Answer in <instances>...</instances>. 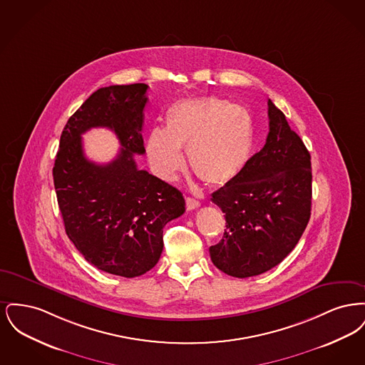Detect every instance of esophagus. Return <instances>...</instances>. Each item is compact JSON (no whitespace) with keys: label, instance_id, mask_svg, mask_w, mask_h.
<instances>
[{"label":"esophagus","instance_id":"1","mask_svg":"<svg viewBox=\"0 0 365 365\" xmlns=\"http://www.w3.org/2000/svg\"><path fill=\"white\" fill-rule=\"evenodd\" d=\"M200 201H197V200H194V198H191V197H187L186 198V207L189 210H192V209L200 208Z\"/></svg>","mask_w":365,"mask_h":365}]
</instances>
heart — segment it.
Listing matches in <instances>:
<instances>
[{
  "label": "heart",
  "mask_w": 365,
  "mask_h": 365,
  "mask_svg": "<svg viewBox=\"0 0 365 365\" xmlns=\"http://www.w3.org/2000/svg\"><path fill=\"white\" fill-rule=\"evenodd\" d=\"M253 123L241 105L208 97L180 100L165 112V130L153 128L146 155L153 173L174 180L185 165L213 186L226 185L242 173L252 150Z\"/></svg>",
  "instance_id": "heart-1"
}]
</instances>
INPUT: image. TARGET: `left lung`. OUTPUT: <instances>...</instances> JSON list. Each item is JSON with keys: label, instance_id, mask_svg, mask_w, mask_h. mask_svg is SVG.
<instances>
[{"label": "left lung", "instance_id": "obj_1", "mask_svg": "<svg viewBox=\"0 0 365 365\" xmlns=\"http://www.w3.org/2000/svg\"><path fill=\"white\" fill-rule=\"evenodd\" d=\"M268 118L264 148L210 198L226 213L223 238L209 247L210 260L235 278L256 277L278 265L311 217V155L271 100Z\"/></svg>", "mask_w": 365, "mask_h": 365}]
</instances>
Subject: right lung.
Instances as JSON below:
<instances>
[{"mask_svg":"<svg viewBox=\"0 0 365 365\" xmlns=\"http://www.w3.org/2000/svg\"><path fill=\"white\" fill-rule=\"evenodd\" d=\"M145 83L101 87L66 124L53 180L66 232L96 268L124 278L152 269L163 252V228L185 213L174 186L138 170L143 155ZM94 126L112 129L123 148L115 160L96 165L84 156L81 134Z\"/></svg>","mask_w":365,"mask_h":365,"instance_id":"add662e5","label":"right lung"}]
</instances>
